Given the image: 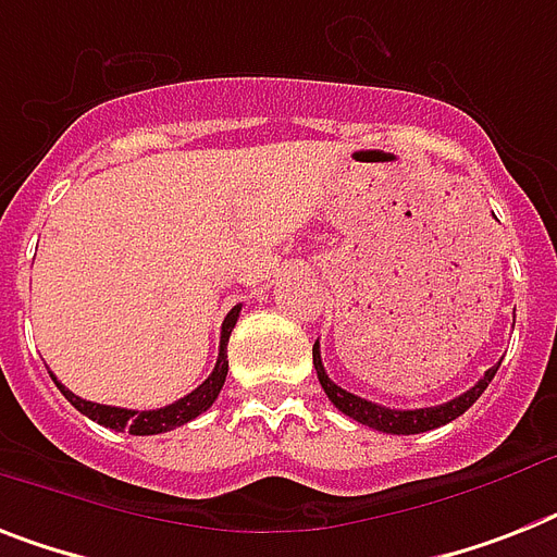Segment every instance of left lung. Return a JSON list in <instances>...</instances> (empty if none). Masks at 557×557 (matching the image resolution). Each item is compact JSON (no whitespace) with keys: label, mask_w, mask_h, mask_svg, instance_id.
I'll list each match as a JSON object with an SVG mask.
<instances>
[{"label":"left lung","mask_w":557,"mask_h":557,"mask_svg":"<svg viewBox=\"0 0 557 557\" xmlns=\"http://www.w3.org/2000/svg\"><path fill=\"white\" fill-rule=\"evenodd\" d=\"M311 357H314L318 381L320 386H323L325 395H329V400H332L343 414H349L351 420H357V423H363V426L369 429H377V432H386V435H420V432H429V429L451 423V420L460 418V414H463V411H467L469 406H472L483 392H486V386H490L492 377H495V372H498V366H500V363L492 366L490 372L483 374L481 381L474 383L469 392L458 395L455 400H449V404L429 406V409H388V406L363 400V397L351 395V392L337 386V383L325 374L323 360H320V343H314Z\"/></svg>","instance_id":"obj_1"}]
</instances>
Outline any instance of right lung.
I'll return each mask as SVG.
<instances>
[{
	"label": "right lung",
	"mask_w": 557,
	"mask_h": 557,
	"mask_svg": "<svg viewBox=\"0 0 557 557\" xmlns=\"http://www.w3.org/2000/svg\"><path fill=\"white\" fill-rule=\"evenodd\" d=\"M239 309L243 306H234L223 320V332H220V355H216V366L214 372L208 374L206 381L200 386L194 388L191 395L180 397L174 404L162 406V409H148V411H137V409H120V406H102V404H90V400H83V397H76L71 388H65L62 383L53 377L57 388L65 395V400L74 406L76 411H83L85 418L97 420L99 426L106 429H116V432H128V435H162V432H171V429L183 426L188 420L200 418L202 411L211 409V404L220 395V388L225 383V374H228V337H232V329L237 325Z\"/></svg>",
	"instance_id": "1"
}]
</instances>
